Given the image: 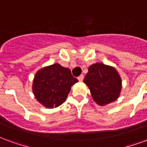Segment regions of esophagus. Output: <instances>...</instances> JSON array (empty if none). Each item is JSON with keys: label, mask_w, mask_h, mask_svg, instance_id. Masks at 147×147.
Instances as JSON below:
<instances>
[{"label": "esophagus", "mask_w": 147, "mask_h": 147, "mask_svg": "<svg viewBox=\"0 0 147 147\" xmlns=\"http://www.w3.org/2000/svg\"><path fill=\"white\" fill-rule=\"evenodd\" d=\"M83 78H84L83 75H80V76L78 77V80H79V81H80V82H82V81L83 80Z\"/></svg>", "instance_id": "1"}]
</instances>
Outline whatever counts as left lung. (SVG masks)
I'll use <instances>...</instances> for the list:
<instances>
[{"label":"left lung","instance_id":"8db88e82","mask_svg":"<svg viewBox=\"0 0 147 147\" xmlns=\"http://www.w3.org/2000/svg\"><path fill=\"white\" fill-rule=\"evenodd\" d=\"M83 82L90 90L94 102L100 105L116 101L121 90V79L114 67L101 63L90 66Z\"/></svg>","mask_w":147,"mask_h":147}]
</instances>
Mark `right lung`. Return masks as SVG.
I'll use <instances>...</instances> for the list:
<instances>
[{
    "instance_id": "obj_1",
    "label": "right lung",
    "mask_w": 147,
    "mask_h": 147,
    "mask_svg": "<svg viewBox=\"0 0 147 147\" xmlns=\"http://www.w3.org/2000/svg\"><path fill=\"white\" fill-rule=\"evenodd\" d=\"M78 82L71 70L55 64L38 71L33 81L34 94L46 108L53 109L63 104L72 85Z\"/></svg>"
}]
</instances>
